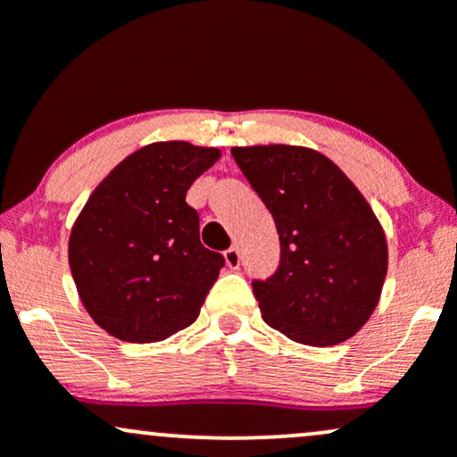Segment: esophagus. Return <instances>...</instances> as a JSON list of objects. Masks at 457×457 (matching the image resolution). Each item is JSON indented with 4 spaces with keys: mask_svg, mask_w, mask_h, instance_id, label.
<instances>
[{
    "mask_svg": "<svg viewBox=\"0 0 457 457\" xmlns=\"http://www.w3.org/2000/svg\"><path fill=\"white\" fill-rule=\"evenodd\" d=\"M225 264H228V269L236 270L240 266V251L236 249V246H229L228 251H225Z\"/></svg>",
    "mask_w": 457,
    "mask_h": 457,
    "instance_id": "obj_1",
    "label": "esophagus"
}]
</instances>
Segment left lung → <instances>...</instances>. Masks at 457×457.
Returning a JSON list of instances; mask_svg holds the SVG:
<instances>
[{
  "label": "left lung",
  "mask_w": 457,
  "mask_h": 457,
  "mask_svg": "<svg viewBox=\"0 0 457 457\" xmlns=\"http://www.w3.org/2000/svg\"><path fill=\"white\" fill-rule=\"evenodd\" d=\"M279 232L275 275L253 281L269 327L298 344L345 342L370 320L389 266L386 236L348 176L303 145L232 148Z\"/></svg>",
  "instance_id": "obj_1"
}]
</instances>
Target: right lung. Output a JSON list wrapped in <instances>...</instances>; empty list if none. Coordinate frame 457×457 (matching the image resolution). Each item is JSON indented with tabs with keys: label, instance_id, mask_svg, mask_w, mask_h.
Masks as SVG:
<instances>
[{
	"label": "right lung",
	"instance_id": "obj_1",
	"mask_svg": "<svg viewBox=\"0 0 457 457\" xmlns=\"http://www.w3.org/2000/svg\"><path fill=\"white\" fill-rule=\"evenodd\" d=\"M221 159L219 148L156 141L113 167L79 212L68 264L90 318L130 344L193 324L225 264L199 243L187 191Z\"/></svg>",
	"mask_w": 457,
	"mask_h": 457
}]
</instances>
